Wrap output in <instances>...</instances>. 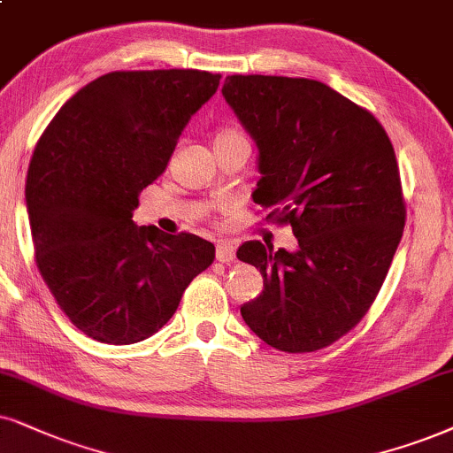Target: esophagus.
I'll use <instances>...</instances> for the list:
<instances>
[{
  "label": "esophagus",
  "instance_id": "esophagus-1",
  "mask_svg": "<svg viewBox=\"0 0 453 453\" xmlns=\"http://www.w3.org/2000/svg\"><path fill=\"white\" fill-rule=\"evenodd\" d=\"M215 257H217V261L219 263H230V261H234V246L230 244V242H217V249H215Z\"/></svg>",
  "mask_w": 453,
  "mask_h": 453
}]
</instances>
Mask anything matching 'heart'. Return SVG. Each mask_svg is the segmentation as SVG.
<instances>
[{
  "label": "heart",
  "mask_w": 453,
  "mask_h": 453,
  "mask_svg": "<svg viewBox=\"0 0 453 453\" xmlns=\"http://www.w3.org/2000/svg\"><path fill=\"white\" fill-rule=\"evenodd\" d=\"M236 135H242V131H238V129H223V131H219V134H217L215 140H223V137H236Z\"/></svg>",
  "instance_id": "1"
}]
</instances>
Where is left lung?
Returning a JSON list of instances; mask_svg holds the SVG:
<instances>
[{
  "label": "left lung",
  "instance_id": "8db88e82",
  "mask_svg": "<svg viewBox=\"0 0 453 453\" xmlns=\"http://www.w3.org/2000/svg\"><path fill=\"white\" fill-rule=\"evenodd\" d=\"M221 94L259 148L253 200L299 242L293 253L240 246L263 276L240 313L269 347L318 351L368 313L402 240L393 144L374 114L313 79L232 74Z\"/></svg>",
  "mask_w": 453,
  "mask_h": 453
}]
</instances>
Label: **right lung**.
Wrapping results in <instances>:
<instances>
[{"instance_id": "obj_1", "label": "right lung", "mask_w": 453, "mask_h": 453, "mask_svg": "<svg viewBox=\"0 0 453 453\" xmlns=\"http://www.w3.org/2000/svg\"><path fill=\"white\" fill-rule=\"evenodd\" d=\"M219 79L192 68L102 74L39 137L25 190L35 261L89 339L131 345L152 336L213 263L209 240L137 227L131 217Z\"/></svg>"}]
</instances>
